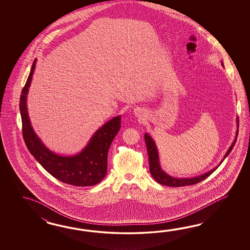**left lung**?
I'll list each match as a JSON object with an SVG mask.
<instances>
[{
    "instance_id": "obj_1",
    "label": "left lung",
    "mask_w": 250,
    "mask_h": 250,
    "mask_svg": "<svg viewBox=\"0 0 250 250\" xmlns=\"http://www.w3.org/2000/svg\"><path fill=\"white\" fill-rule=\"evenodd\" d=\"M222 65L223 66V62H222ZM237 127H239V120L237 118ZM238 131L239 129H237L236 133V138L233 140V142L231 144V146L228 149L227 153L224 155L222 162L220 163V165L223 163V160L225 159L229 154L231 152V150L233 148L234 145L236 143L237 140V136H238ZM145 141L146 145V149H147V153H148L149 159V170L151 174L153 176L154 180L156 182H158L159 184L165 185V186L169 187H184L189 186V185H194L197 184L200 181H204L205 179H207L208 176L211 175L214 170H216L218 166L214 167L213 169L209 170L208 172L201 174V175L195 176V177H190V178H178V177H172L170 174H168L167 172H165V170L162 169V166L160 164L159 154H158V150L156 147V144L154 142L153 138L149 135L148 133L145 134Z\"/></svg>"
}]
</instances>
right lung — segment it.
Returning <instances> with one entry per match:
<instances>
[{
	"mask_svg": "<svg viewBox=\"0 0 250 250\" xmlns=\"http://www.w3.org/2000/svg\"><path fill=\"white\" fill-rule=\"evenodd\" d=\"M36 63L37 59L33 62L20 101L22 132L27 149L38 163L59 181L73 186L96 185L106 175L107 154L113 138L121 128L122 116L112 118L98 128L79 154L69 156L55 154L44 146L35 132L27 112V94Z\"/></svg>",
	"mask_w": 250,
	"mask_h": 250,
	"instance_id": "obj_1",
	"label": "right lung"
}]
</instances>
